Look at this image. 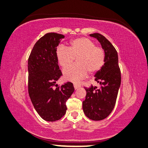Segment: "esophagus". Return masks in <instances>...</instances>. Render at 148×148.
Wrapping results in <instances>:
<instances>
[{
	"label": "esophagus",
	"instance_id": "1",
	"mask_svg": "<svg viewBox=\"0 0 148 148\" xmlns=\"http://www.w3.org/2000/svg\"><path fill=\"white\" fill-rule=\"evenodd\" d=\"M80 87V85H78V84H74V89H78V88H79Z\"/></svg>",
	"mask_w": 148,
	"mask_h": 148
}]
</instances>
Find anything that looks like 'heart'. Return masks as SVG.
<instances>
[{"instance_id":"obj_1","label":"heart","mask_w":148,"mask_h":148,"mask_svg":"<svg viewBox=\"0 0 148 148\" xmlns=\"http://www.w3.org/2000/svg\"><path fill=\"white\" fill-rule=\"evenodd\" d=\"M55 54L58 63L63 68L70 66L77 58V65L63 70L65 79L72 82H78L87 77L89 72H98L103 67L105 61L102 48L96 46L93 41L86 37L71 41L69 48L58 46Z\"/></svg>"}]
</instances>
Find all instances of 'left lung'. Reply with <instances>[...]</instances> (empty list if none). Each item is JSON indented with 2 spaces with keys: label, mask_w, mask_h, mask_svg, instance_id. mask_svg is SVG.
Masks as SVG:
<instances>
[{
  "label": "left lung",
  "mask_w": 148,
  "mask_h": 148,
  "mask_svg": "<svg viewBox=\"0 0 148 148\" xmlns=\"http://www.w3.org/2000/svg\"><path fill=\"white\" fill-rule=\"evenodd\" d=\"M89 36L100 42L105 53V61L103 67L94 75L100 88L93 86L85 88L87 94L83 102V109L88 118L99 121L107 117L115 105L121 85V72L118 55L111 43L100 33H93Z\"/></svg>",
  "instance_id": "obj_1"
}]
</instances>
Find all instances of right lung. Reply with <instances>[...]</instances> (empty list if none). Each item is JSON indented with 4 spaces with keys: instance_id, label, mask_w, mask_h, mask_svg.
I'll return each mask as SVG.
<instances>
[{
    "instance_id": "1",
    "label": "right lung",
    "mask_w": 148,
    "mask_h": 148,
    "mask_svg": "<svg viewBox=\"0 0 148 148\" xmlns=\"http://www.w3.org/2000/svg\"><path fill=\"white\" fill-rule=\"evenodd\" d=\"M63 38L64 35L58 33L45 34L35 43L28 60L30 98L37 113L47 121L59 120L64 116L65 102L74 91L70 82L61 87L56 83L62 73L55 52Z\"/></svg>"
}]
</instances>
